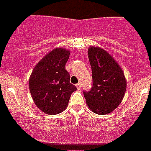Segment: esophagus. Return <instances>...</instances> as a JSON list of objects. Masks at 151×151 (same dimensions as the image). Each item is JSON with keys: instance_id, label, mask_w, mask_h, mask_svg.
Here are the masks:
<instances>
[{"instance_id": "esophagus-1", "label": "esophagus", "mask_w": 151, "mask_h": 151, "mask_svg": "<svg viewBox=\"0 0 151 151\" xmlns=\"http://www.w3.org/2000/svg\"><path fill=\"white\" fill-rule=\"evenodd\" d=\"M76 88H77V89L78 90V91H79V90H81V84H80V83L77 84V85H76Z\"/></svg>"}]
</instances>
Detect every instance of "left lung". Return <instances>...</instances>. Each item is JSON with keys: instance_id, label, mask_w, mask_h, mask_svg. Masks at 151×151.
Listing matches in <instances>:
<instances>
[{"instance_id": "left-lung-1", "label": "left lung", "mask_w": 151, "mask_h": 151, "mask_svg": "<svg viewBox=\"0 0 151 151\" xmlns=\"http://www.w3.org/2000/svg\"><path fill=\"white\" fill-rule=\"evenodd\" d=\"M93 87L84 91L89 109L97 114L112 112L121 104L127 90V80L120 65L107 51L98 46L88 48Z\"/></svg>"}]
</instances>
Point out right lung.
<instances>
[{
    "label": "right lung",
    "instance_id": "obj_1",
    "mask_svg": "<svg viewBox=\"0 0 151 151\" xmlns=\"http://www.w3.org/2000/svg\"><path fill=\"white\" fill-rule=\"evenodd\" d=\"M70 55L68 49L54 48L37 63L29 78V90L34 103L49 115L63 111L72 93L77 90L70 83V74L65 68Z\"/></svg>",
    "mask_w": 151,
    "mask_h": 151
}]
</instances>
